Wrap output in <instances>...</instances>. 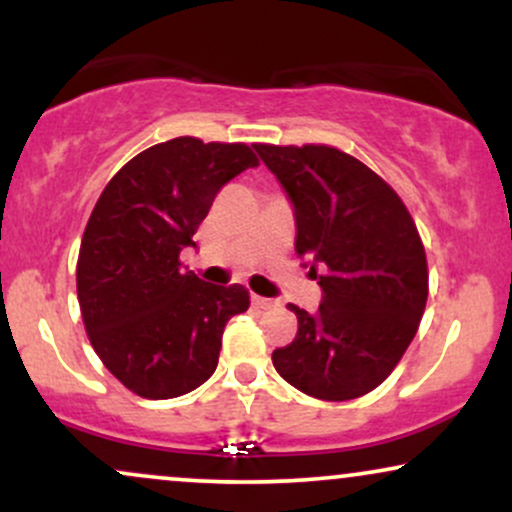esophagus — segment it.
Instances as JSON below:
<instances>
[{
  "label": "esophagus",
  "instance_id": "esophagus-1",
  "mask_svg": "<svg viewBox=\"0 0 512 512\" xmlns=\"http://www.w3.org/2000/svg\"><path fill=\"white\" fill-rule=\"evenodd\" d=\"M252 305H255V308H260V310H267V308H272L274 305V301H269V298H262V296H257V293H252Z\"/></svg>",
  "mask_w": 512,
  "mask_h": 512
}]
</instances>
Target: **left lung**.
Here are the masks:
<instances>
[{
  "mask_svg": "<svg viewBox=\"0 0 512 512\" xmlns=\"http://www.w3.org/2000/svg\"><path fill=\"white\" fill-rule=\"evenodd\" d=\"M289 195L296 252L322 289L317 313L298 305L291 344L272 354L286 383L325 402L375 390L419 330L426 252L404 202L366 163L325 144H255ZM321 274H316V269Z\"/></svg>",
  "mask_w": 512,
  "mask_h": 512,
  "instance_id": "left-lung-1",
  "label": "left lung"
}]
</instances>
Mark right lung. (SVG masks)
Listing matches in <instances>:
<instances>
[{
	"label": "right lung",
	"mask_w": 512,
	"mask_h": 512,
	"mask_svg": "<svg viewBox=\"0 0 512 512\" xmlns=\"http://www.w3.org/2000/svg\"><path fill=\"white\" fill-rule=\"evenodd\" d=\"M248 144L178 137L125 163L81 238L76 293L91 346L127 390L170 399L207 383L223 327L250 308L245 286L185 272L182 248L228 180L255 168Z\"/></svg>",
	"instance_id": "right-lung-1"
}]
</instances>
